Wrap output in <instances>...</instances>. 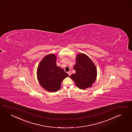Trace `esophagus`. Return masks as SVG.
<instances>
[{"label":"esophagus","mask_w":132,"mask_h":132,"mask_svg":"<svg viewBox=\"0 0 132 132\" xmlns=\"http://www.w3.org/2000/svg\"><path fill=\"white\" fill-rule=\"evenodd\" d=\"M68 75L70 76L71 75V74H72V72H71V71H69V72H68Z\"/></svg>","instance_id":"obj_1"}]
</instances>
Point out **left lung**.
Segmentation results:
<instances>
[{"instance_id": "1", "label": "left lung", "mask_w": 132, "mask_h": 132, "mask_svg": "<svg viewBox=\"0 0 132 132\" xmlns=\"http://www.w3.org/2000/svg\"><path fill=\"white\" fill-rule=\"evenodd\" d=\"M76 63L73 66L76 72L70 77L76 86L81 89L92 87L97 76V68L92 60L86 54L79 53L76 56Z\"/></svg>"}]
</instances>
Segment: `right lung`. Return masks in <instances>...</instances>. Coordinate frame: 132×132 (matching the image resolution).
I'll use <instances>...</instances> for the list:
<instances>
[{"instance_id":"obj_1","label":"right lung","mask_w":132,"mask_h":132,"mask_svg":"<svg viewBox=\"0 0 132 132\" xmlns=\"http://www.w3.org/2000/svg\"><path fill=\"white\" fill-rule=\"evenodd\" d=\"M56 56L49 54L40 61L37 71V76L40 86L49 92L58 91L62 81L69 76L64 70L56 64Z\"/></svg>"}]
</instances>
